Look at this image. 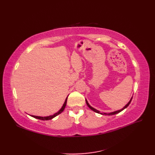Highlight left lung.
<instances>
[{
	"mask_svg": "<svg viewBox=\"0 0 155 155\" xmlns=\"http://www.w3.org/2000/svg\"><path fill=\"white\" fill-rule=\"evenodd\" d=\"M132 98H133V97H131V98H130V100L129 101V102H128V103L125 105V106L122 108V109H120V110H117V111H114V112H113V113H101V112L99 111V110H97V109H95V108H94L93 107H92L91 105L88 104V101H87V99H86V103H87V106L89 107L92 110H93L94 112H95V113H98V114H103V115H104V114H106V115H113V114H117V113H120V112H121L122 110H123L124 108H126L128 105L130 104V102H131V101H132Z\"/></svg>",
	"mask_w": 155,
	"mask_h": 155,
	"instance_id": "8db88e82",
	"label": "left lung"
}]
</instances>
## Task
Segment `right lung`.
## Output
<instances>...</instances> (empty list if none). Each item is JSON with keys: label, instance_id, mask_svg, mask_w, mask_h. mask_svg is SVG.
Returning a JSON list of instances; mask_svg holds the SVG:
<instances>
[{"label": "right lung", "instance_id": "obj_1", "mask_svg": "<svg viewBox=\"0 0 155 155\" xmlns=\"http://www.w3.org/2000/svg\"><path fill=\"white\" fill-rule=\"evenodd\" d=\"M67 98L68 97H67V98H66V100L64 101V103L63 104V105H62V107H61V108L60 110H59L57 113L54 114L53 115H51V116H48V117H38V116H35V115H31V117H34L35 118H37V119H39V120H51L52 119V118H53L54 117H57V115H58L59 114H61L62 111L64 110V108L66 107V105H67Z\"/></svg>", "mask_w": 155, "mask_h": 155}]
</instances>
